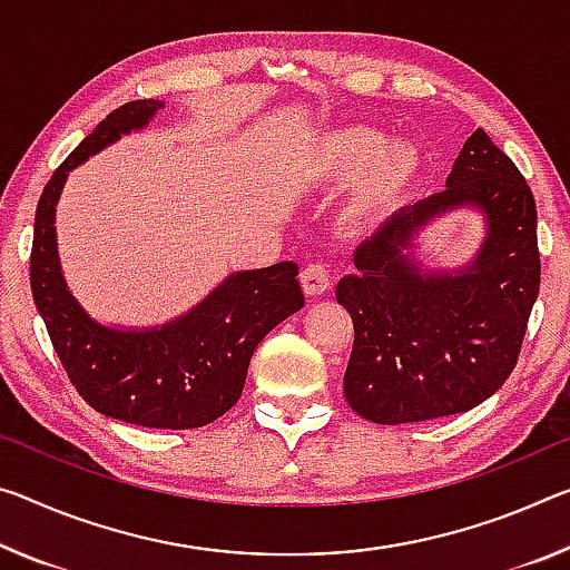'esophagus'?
Instances as JSON below:
<instances>
[{"instance_id":"obj_1","label":"esophagus","mask_w":570,"mask_h":570,"mask_svg":"<svg viewBox=\"0 0 570 570\" xmlns=\"http://www.w3.org/2000/svg\"><path fill=\"white\" fill-rule=\"evenodd\" d=\"M302 286L309 296H322L324 292H330L332 286V274L324 264H309L302 271Z\"/></svg>"}]
</instances>
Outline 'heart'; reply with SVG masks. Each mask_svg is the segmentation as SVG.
Wrapping results in <instances>:
<instances>
[{
	"label": "heart",
	"mask_w": 570,
	"mask_h": 570,
	"mask_svg": "<svg viewBox=\"0 0 570 570\" xmlns=\"http://www.w3.org/2000/svg\"><path fill=\"white\" fill-rule=\"evenodd\" d=\"M426 155L411 139H391L373 124H342L322 131L302 151V171L317 187L352 183L345 218L373 223L399 207L419 185Z\"/></svg>",
	"instance_id": "b5f03b06"
}]
</instances>
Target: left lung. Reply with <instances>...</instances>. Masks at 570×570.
I'll return each mask as SVG.
<instances>
[{
	"label": "left lung",
	"instance_id": "1",
	"mask_svg": "<svg viewBox=\"0 0 570 570\" xmlns=\"http://www.w3.org/2000/svg\"><path fill=\"white\" fill-rule=\"evenodd\" d=\"M476 209L485 238L456 269L414 261V238L454 209ZM337 302L355 324L345 399L373 423L472 411L518 363L540 288L535 200L482 129L466 139L446 189L401 207L355 250Z\"/></svg>",
	"mask_w": 570,
	"mask_h": 570
}]
</instances>
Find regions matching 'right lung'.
<instances>
[{"label": "right lung", "instance_id": "obj_1", "mask_svg": "<svg viewBox=\"0 0 570 570\" xmlns=\"http://www.w3.org/2000/svg\"><path fill=\"white\" fill-rule=\"evenodd\" d=\"M157 98L124 104L70 151L45 185L30 256L32 299L76 391L98 413L147 429H200L238 403L258 342L304 306L299 266L236 271L203 302L157 327H111L80 306L62 276L56 207L70 169L147 129Z\"/></svg>", "mask_w": 570, "mask_h": 570}]
</instances>
